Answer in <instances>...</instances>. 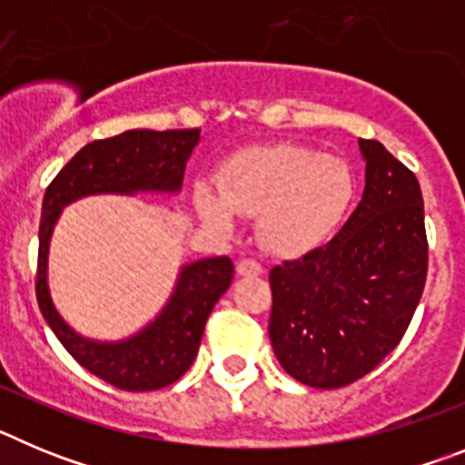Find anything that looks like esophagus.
<instances>
[{
  "label": "esophagus",
  "instance_id": "34e87169",
  "mask_svg": "<svg viewBox=\"0 0 465 465\" xmlns=\"http://www.w3.org/2000/svg\"><path fill=\"white\" fill-rule=\"evenodd\" d=\"M237 274H242V277H258V274H262V265L253 261V258H242L237 262Z\"/></svg>",
  "mask_w": 465,
  "mask_h": 465
}]
</instances>
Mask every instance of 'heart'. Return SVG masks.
<instances>
[{
  "label": "heart",
  "instance_id": "obj_1",
  "mask_svg": "<svg viewBox=\"0 0 465 465\" xmlns=\"http://www.w3.org/2000/svg\"><path fill=\"white\" fill-rule=\"evenodd\" d=\"M219 190L195 186V207L213 225L230 228L237 213L256 216L265 249L295 256L338 230L356 195L342 158L298 143L246 149L221 167Z\"/></svg>",
  "mask_w": 465,
  "mask_h": 465
}]
</instances>
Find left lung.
Returning <instances> with one entry per match:
<instances>
[{"mask_svg":"<svg viewBox=\"0 0 465 465\" xmlns=\"http://www.w3.org/2000/svg\"><path fill=\"white\" fill-rule=\"evenodd\" d=\"M365 191L328 244L270 272V340L293 380L340 389L391 354L429 272L424 197L412 170L361 139Z\"/></svg>","mask_w":465,"mask_h":465,"instance_id":"obj_1","label":"left lung"}]
</instances>
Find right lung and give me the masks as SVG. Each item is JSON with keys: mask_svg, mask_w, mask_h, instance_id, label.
<instances>
[{"mask_svg": "<svg viewBox=\"0 0 465 465\" xmlns=\"http://www.w3.org/2000/svg\"><path fill=\"white\" fill-rule=\"evenodd\" d=\"M200 130H130L85 143L48 183L39 223L36 300L55 338L94 377L123 391H153L174 384L191 368L213 305L232 282L228 256L186 265L163 314L125 342L102 344L81 338L60 319L48 295V240L60 209L93 193H134L182 188L183 170Z\"/></svg>", "mask_w": 465, "mask_h": 465, "instance_id": "right-lung-1", "label": "right lung"}]
</instances>
